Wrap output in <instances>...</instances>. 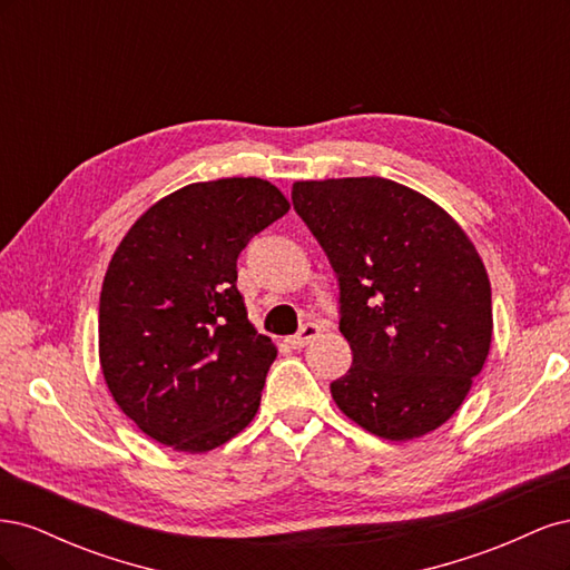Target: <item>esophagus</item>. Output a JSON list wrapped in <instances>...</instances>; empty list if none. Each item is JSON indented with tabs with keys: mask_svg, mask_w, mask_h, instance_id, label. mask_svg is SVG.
Instances as JSON below:
<instances>
[{
	"mask_svg": "<svg viewBox=\"0 0 570 570\" xmlns=\"http://www.w3.org/2000/svg\"><path fill=\"white\" fill-rule=\"evenodd\" d=\"M318 333H321V327H318L316 323H306L297 335L287 337V342H289V347H292V350H304L308 342L318 337Z\"/></svg>",
	"mask_w": 570,
	"mask_h": 570,
	"instance_id": "esophagus-1",
	"label": "esophagus"
}]
</instances>
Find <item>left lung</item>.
Instances as JSON below:
<instances>
[{
  "label": "left lung",
  "instance_id": "left-lung-1",
  "mask_svg": "<svg viewBox=\"0 0 570 570\" xmlns=\"http://www.w3.org/2000/svg\"><path fill=\"white\" fill-rule=\"evenodd\" d=\"M292 204L337 273L352 368L344 416L390 442L450 421L485 366L492 289L471 237L440 204L387 178L297 180Z\"/></svg>",
  "mask_w": 570,
  "mask_h": 570
}]
</instances>
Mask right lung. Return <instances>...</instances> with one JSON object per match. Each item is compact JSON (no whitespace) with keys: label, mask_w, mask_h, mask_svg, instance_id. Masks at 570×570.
<instances>
[{"label":"right lung","mask_w":570,"mask_h":570,"mask_svg":"<svg viewBox=\"0 0 570 570\" xmlns=\"http://www.w3.org/2000/svg\"><path fill=\"white\" fill-rule=\"evenodd\" d=\"M287 209L264 178L193 183L120 239L99 295V364L151 440L204 454L256 416L278 350L247 318L237 256Z\"/></svg>","instance_id":"1"}]
</instances>
